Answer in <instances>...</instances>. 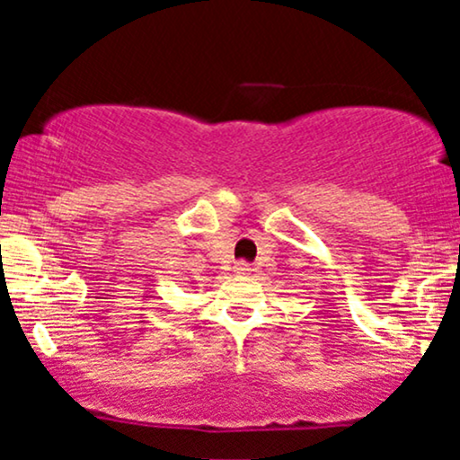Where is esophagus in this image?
<instances>
[{"mask_svg":"<svg viewBox=\"0 0 460 460\" xmlns=\"http://www.w3.org/2000/svg\"><path fill=\"white\" fill-rule=\"evenodd\" d=\"M234 270H235L237 277H248V274H251V266H248L246 261H237Z\"/></svg>","mask_w":460,"mask_h":460,"instance_id":"esophagus-1","label":"esophagus"}]
</instances>
